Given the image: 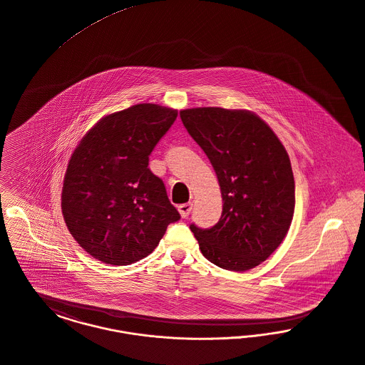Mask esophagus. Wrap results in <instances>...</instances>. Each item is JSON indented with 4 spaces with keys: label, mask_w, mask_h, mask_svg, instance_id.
Masks as SVG:
<instances>
[{
    "label": "esophagus",
    "mask_w": 365,
    "mask_h": 365,
    "mask_svg": "<svg viewBox=\"0 0 365 365\" xmlns=\"http://www.w3.org/2000/svg\"><path fill=\"white\" fill-rule=\"evenodd\" d=\"M192 210H193V204L192 202H186V204H180L179 207H178V211H179V214L182 217H187L190 212H192Z\"/></svg>",
    "instance_id": "34e87169"
}]
</instances>
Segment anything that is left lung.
I'll list each match as a JSON object with an SVG mask.
<instances>
[{
    "label": "left lung",
    "mask_w": 365,
    "mask_h": 365,
    "mask_svg": "<svg viewBox=\"0 0 365 365\" xmlns=\"http://www.w3.org/2000/svg\"><path fill=\"white\" fill-rule=\"evenodd\" d=\"M180 118L210 158L223 200L215 226L190 225L200 250L222 269H254L279 248L292 222L295 182L288 153L248 110L186 108Z\"/></svg>",
    "instance_id": "8db88e82"
}]
</instances>
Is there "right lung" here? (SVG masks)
<instances>
[{
  "label": "right lung",
  "mask_w": 365,
  "mask_h": 365,
  "mask_svg": "<svg viewBox=\"0 0 365 365\" xmlns=\"http://www.w3.org/2000/svg\"><path fill=\"white\" fill-rule=\"evenodd\" d=\"M178 111L140 103L108 114L71 154L62 190L67 229L89 255L125 266L150 255L180 215L149 155Z\"/></svg>",
  "instance_id": "right-lung-1"
}]
</instances>
